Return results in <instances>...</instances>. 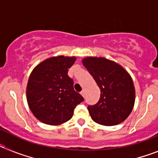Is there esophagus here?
<instances>
[{
	"label": "esophagus",
	"mask_w": 158,
	"mask_h": 158,
	"mask_svg": "<svg viewBox=\"0 0 158 158\" xmlns=\"http://www.w3.org/2000/svg\"><path fill=\"white\" fill-rule=\"evenodd\" d=\"M81 96H83V97H85V91H84V90H82L81 93Z\"/></svg>",
	"instance_id": "esophagus-1"
}]
</instances>
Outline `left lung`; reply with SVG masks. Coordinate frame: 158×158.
<instances>
[{
    "label": "left lung",
    "mask_w": 158,
    "mask_h": 158,
    "mask_svg": "<svg viewBox=\"0 0 158 158\" xmlns=\"http://www.w3.org/2000/svg\"><path fill=\"white\" fill-rule=\"evenodd\" d=\"M81 62L100 89L97 104L88 107L92 119L103 126L123 122L135 102V85L129 73L117 62L102 57H86Z\"/></svg>",
    "instance_id": "obj_1"
}]
</instances>
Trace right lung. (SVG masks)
I'll use <instances>...</instances> for the list:
<instances>
[{"instance_id": "1", "label": "right lung", "mask_w": 158, "mask_h": 158, "mask_svg": "<svg viewBox=\"0 0 158 158\" xmlns=\"http://www.w3.org/2000/svg\"><path fill=\"white\" fill-rule=\"evenodd\" d=\"M77 58L59 55L38 64L31 73L26 97L32 114L40 122L57 126L72 118L74 108L84 100L73 89L68 69Z\"/></svg>"}]
</instances>
